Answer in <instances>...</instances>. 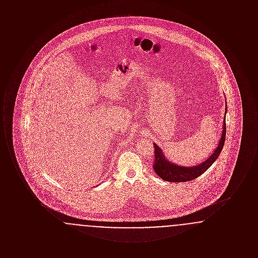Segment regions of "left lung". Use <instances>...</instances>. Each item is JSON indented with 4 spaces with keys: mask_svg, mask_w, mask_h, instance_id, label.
I'll use <instances>...</instances> for the list:
<instances>
[{
    "mask_svg": "<svg viewBox=\"0 0 258 258\" xmlns=\"http://www.w3.org/2000/svg\"><path fill=\"white\" fill-rule=\"evenodd\" d=\"M226 108L224 114L223 120V126L222 133L220 138L218 147L214 150V152L208 157L207 160L200 162L199 164L195 166H183L176 164L165 158L163 155L162 150L160 149L156 143H154L155 147V163H154V170L160 176V178L167 182H175V183H182L194 180L204 172L210 168V166L217 160L221 154V150L223 148V144L225 141V135H226V124H225V115H226Z\"/></svg>",
    "mask_w": 258,
    "mask_h": 258,
    "instance_id": "8db88e82",
    "label": "left lung"
}]
</instances>
